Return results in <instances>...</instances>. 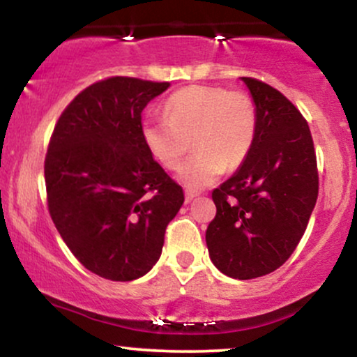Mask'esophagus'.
<instances>
[{
    "label": "esophagus",
    "instance_id": "34e87169",
    "mask_svg": "<svg viewBox=\"0 0 357 357\" xmlns=\"http://www.w3.org/2000/svg\"><path fill=\"white\" fill-rule=\"evenodd\" d=\"M196 198V192H192V191H188L186 190V203H190V202H192V199Z\"/></svg>",
    "mask_w": 357,
    "mask_h": 357
}]
</instances>
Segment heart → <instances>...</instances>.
<instances>
[{
    "label": "heart",
    "instance_id": "heart-1",
    "mask_svg": "<svg viewBox=\"0 0 357 357\" xmlns=\"http://www.w3.org/2000/svg\"><path fill=\"white\" fill-rule=\"evenodd\" d=\"M257 134V109L243 92L192 85L173 93L165 117L142 122L146 149L167 169H176L191 147L196 153L179 169L190 190L210 186L228 167H238L252 151Z\"/></svg>",
    "mask_w": 357,
    "mask_h": 357
}]
</instances>
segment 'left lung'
Returning <instances> with one entry per match:
<instances>
[{
	"instance_id": "8db88e82",
	"label": "left lung",
	"mask_w": 357,
	"mask_h": 357,
	"mask_svg": "<svg viewBox=\"0 0 357 357\" xmlns=\"http://www.w3.org/2000/svg\"><path fill=\"white\" fill-rule=\"evenodd\" d=\"M257 109L248 158L213 191L206 247L225 275L250 280L289 260L317 202L319 176L305 119L277 89L241 77Z\"/></svg>"
}]
</instances>
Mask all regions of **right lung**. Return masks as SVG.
<instances>
[{
	"label": "right lung",
	"instance_id": "right-lung-1",
	"mask_svg": "<svg viewBox=\"0 0 357 357\" xmlns=\"http://www.w3.org/2000/svg\"><path fill=\"white\" fill-rule=\"evenodd\" d=\"M167 82L112 77L63 110L45 158L48 210L77 260L102 278L130 282L159 260L184 192L141 136L142 110Z\"/></svg>",
	"mask_w": 357,
	"mask_h": 357
}]
</instances>
